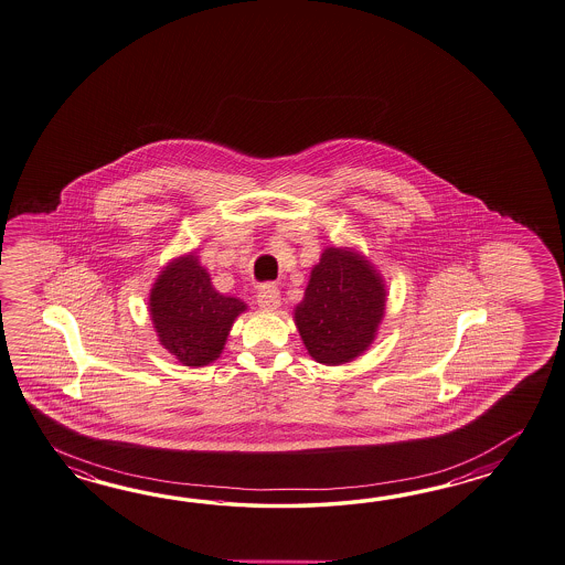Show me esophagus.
<instances>
[{"instance_id":"esophagus-1","label":"esophagus","mask_w":565,"mask_h":565,"mask_svg":"<svg viewBox=\"0 0 565 565\" xmlns=\"http://www.w3.org/2000/svg\"><path fill=\"white\" fill-rule=\"evenodd\" d=\"M257 303L265 312H276L279 308V289L274 286H265L257 294Z\"/></svg>"}]
</instances>
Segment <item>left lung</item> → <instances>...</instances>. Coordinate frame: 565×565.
<instances>
[{
	"label": "left lung",
	"mask_w": 565,
	"mask_h": 565,
	"mask_svg": "<svg viewBox=\"0 0 565 565\" xmlns=\"http://www.w3.org/2000/svg\"><path fill=\"white\" fill-rule=\"evenodd\" d=\"M387 308V286L363 252L328 245L310 271L294 322L316 363L339 366L375 342Z\"/></svg>",
	"instance_id": "1"
}]
</instances>
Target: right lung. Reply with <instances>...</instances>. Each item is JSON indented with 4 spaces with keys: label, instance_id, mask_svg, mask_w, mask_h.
<instances>
[{
    "label": "right lung",
    "instance_id": "obj_1",
    "mask_svg": "<svg viewBox=\"0 0 565 565\" xmlns=\"http://www.w3.org/2000/svg\"><path fill=\"white\" fill-rule=\"evenodd\" d=\"M151 324L158 342L184 366L214 363L247 303L216 291L196 252L175 255L151 284Z\"/></svg>",
    "mask_w": 565,
    "mask_h": 565
}]
</instances>
